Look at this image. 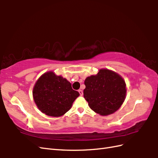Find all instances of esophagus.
I'll use <instances>...</instances> for the list:
<instances>
[{"instance_id": "obj_1", "label": "esophagus", "mask_w": 158, "mask_h": 158, "mask_svg": "<svg viewBox=\"0 0 158 158\" xmlns=\"http://www.w3.org/2000/svg\"><path fill=\"white\" fill-rule=\"evenodd\" d=\"M79 94H80V96H83V91L81 89H79Z\"/></svg>"}]
</instances>
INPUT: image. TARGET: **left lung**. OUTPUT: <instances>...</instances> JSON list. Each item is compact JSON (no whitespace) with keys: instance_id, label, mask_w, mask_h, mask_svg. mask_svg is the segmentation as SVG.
<instances>
[{"instance_id":"obj_1","label":"left lung","mask_w":158,"mask_h":158,"mask_svg":"<svg viewBox=\"0 0 158 158\" xmlns=\"http://www.w3.org/2000/svg\"><path fill=\"white\" fill-rule=\"evenodd\" d=\"M84 84L83 96L90 109L100 115L115 113L126 98L125 81L109 69H100L96 75L88 77Z\"/></svg>"}]
</instances>
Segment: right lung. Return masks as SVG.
I'll return each instance as SVG.
<instances>
[{
    "label": "right lung",
    "instance_id": "obj_1",
    "mask_svg": "<svg viewBox=\"0 0 158 158\" xmlns=\"http://www.w3.org/2000/svg\"><path fill=\"white\" fill-rule=\"evenodd\" d=\"M32 95L42 113L51 117H60L71 108L79 93L73 89L71 83L66 79L49 71L36 81Z\"/></svg>",
    "mask_w": 158,
    "mask_h": 158
}]
</instances>
